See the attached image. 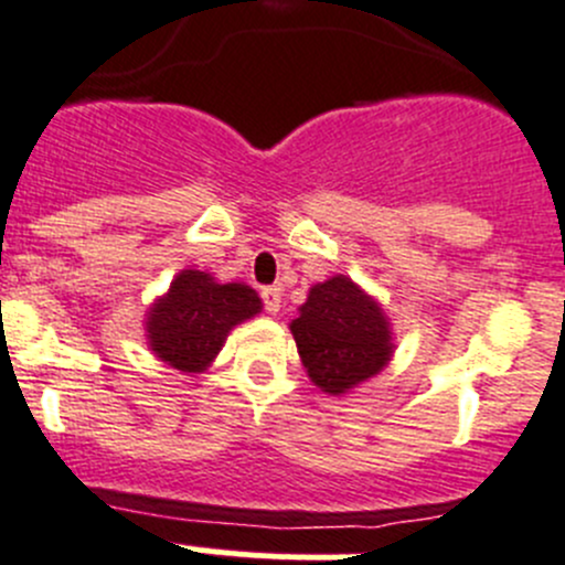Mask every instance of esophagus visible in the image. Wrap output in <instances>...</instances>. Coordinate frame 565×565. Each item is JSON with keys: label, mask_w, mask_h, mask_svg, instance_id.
I'll use <instances>...</instances> for the list:
<instances>
[{"label": "esophagus", "mask_w": 565, "mask_h": 565, "mask_svg": "<svg viewBox=\"0 0 565 565\" xmlns=\"http://www.w3.org/2000/svg\"><path fill=\"white\" fill-rule=\"evenodd\" d=\"M260 296H264L266 312H271V316H277V312H280V307H282V288H277V285H271V288L260 290Z\"/></svg>", "instance_id": "obj_1"}]
</instances>
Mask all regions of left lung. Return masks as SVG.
Listing matches in <instances>:
<instances>
[{"label": "left lung", "instance_id": "8db88e82", "mask_svg": "<svg viewBox=\"0 0 565 565\" xmlns=\"http://www.w3.org/2000/svg\"><path fill=\"white\" fill-rule=\"evenodd\" d=\"M288 327L307 376L329 395L351 393L382 373L395 351L384 307L345 275L312 285Z\"/></svg>", "mask_w": 565, "mask_h": 565}]
</instances>
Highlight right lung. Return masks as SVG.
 Segmentation results:
<instances>
[{
	"mask_svg": "<svg viewBox=\"0 0 565 565\" xmlns=\"http://www.w3.org/2000/svg\"><path fill=\"white\" fill-rule=\"evenodd\" d=\"M260 310L264 301L249 285L220 282L209 271L183 269L145 312V340L164 365L181 373H203L231 329Z\"/></svg>",
	"mask_w": 565,
	"mask_h": 565,
	"instance_id": "obj_1",
	"label": "right lung"
}]
</instances>
